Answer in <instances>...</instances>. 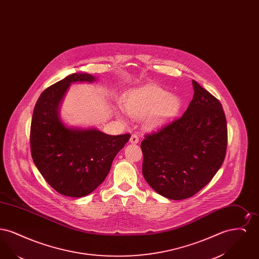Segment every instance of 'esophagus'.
Here are the masks:
<instances>
[{"label": "esophagus", "mask_w": 259, "mask_h": 259, "mask_svg": "<svg viewBox=\"0 0 259 259\" xmlns=\"http://www.w3.org/2000/svg\"><path fill=\"white\" fill-rule=\"evenodd\" d=\"M130 143H131V144H137V143H139V138H138V136L136 135V134H133V135L131 136V138H130Z\"/></svg>", "instance_id": "esophagus-1"}]
</instances>
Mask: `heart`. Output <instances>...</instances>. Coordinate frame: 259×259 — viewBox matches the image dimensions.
<instances>
[{"label": "heart", "instance_id": "heart-1", "mask_svg": "<svg viewBox=\"0 0 259 259\" xmlns=\"http://www.w3.org/2000/svg\"><path fill=\"white\" fill-rule=\"evenodd\" d=\"M182 108L177 95L157 85H146L128 92L123 101V109L135 119L144 117L148 126H156L174 118Z\"/></svg>", "mask_w": 259, "mask_h": 259}]
</instances>
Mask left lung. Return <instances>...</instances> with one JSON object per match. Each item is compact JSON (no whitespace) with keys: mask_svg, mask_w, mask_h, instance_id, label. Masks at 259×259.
<instances>
[{"mask_svg":"<svg viewBox=\"0 0 259 259\" xmlns=\"http://www.w3.org/2000/svg\"><path fill=\"white\" fill-rule=\"evenodd\" d=\"M193 99L182 117L145 136L143 176L157 193L172 200L191 197L222 167L227 124L221 102L192 80Z\"/></svg>","mask_w":259,"mask_h":259,"instance_id":"obj_1","label":"left lung"}]
</instances>
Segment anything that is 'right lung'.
<instances>
[{
	"label": "right lung",
	"instance_id": "add662e5",
	"mask_svg": "<svg viewBox=\"0 0 259 259\" xmlns=\"http://www.w3.org/2000/svg\"><path fill=\"white\" fill-rule=\"evenodd\" d=\"M89 74H72L44 90L31 122V154L37 170L58 193L82 197L94 191L111 170V163L131 135L111 136L97 129L66 127L59 105L73 82H92Z\"/></svg>",
	"mask_w": 259,
	"mask_h": 259
}]
</instances>
